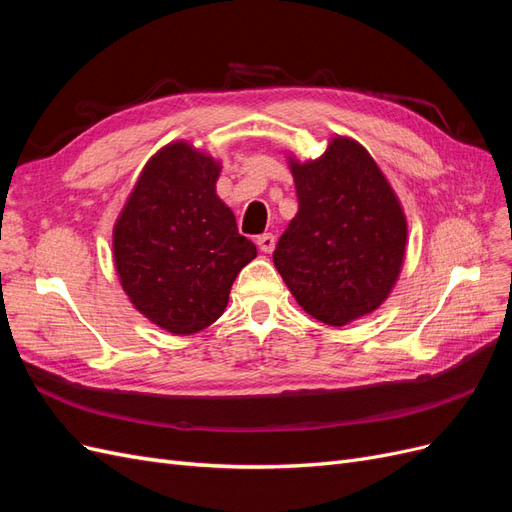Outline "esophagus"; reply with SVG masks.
<instances>
[{"label":"esophagus","mask_w":512,"mask_h":512,"mask_svg":"<svg viewBox=\"0 0 512 512\" xmlns=\"http://www.w3.org/2000/svg\"><path fill=\"white\" fill-rule=\"evenodd\" d=\"M256 243L260 247V252H265V254H271L275 250V237L271 235V232H265V235H260Z\"/></svg>","instance_id":"esophagus-1"}]
</instances>
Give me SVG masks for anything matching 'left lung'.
Instances as JSON below:
<instances>
[{"label":"left lung","instance_id":"obj_1","mask_svg":"<svg viewBox=\"0 0 512 512\" xmlns=\"http://www.w3.org/2000/svg\"><path fill=\"white\" fill-rule=\"evenodd\" d=\"M299 211L273 265L305 312L331 327L389 297L406 256L404 209L367 149L335 136L318 160L290 158Z\"/></svg>","mask_w":512,"mask_h":512}]
</instances>
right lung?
<instances>
[{"label": "right lung", "mask_w": 512, "mask_h": 512, "mask_svg": "<svg viewBox=\"0 0 512 512\" xmlns=\"http://www.w3.org/2000/svg\"><path fill=\"white\" fill-rule=\"evenodd\" d=\"M220 162L177 141L153 156L113 230L119 282L160 329L192 335L218 320L256 245L215 194Z\"/></svg>", "instance_id": "right-lung-1"}]
</instances>
